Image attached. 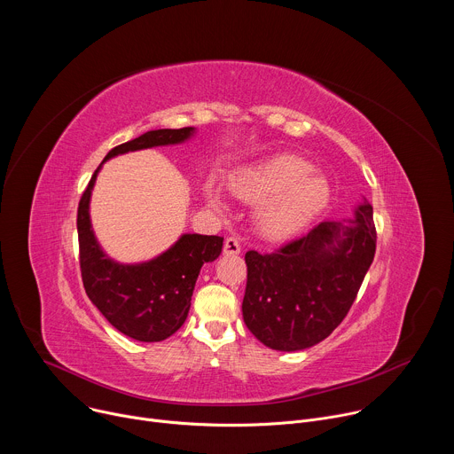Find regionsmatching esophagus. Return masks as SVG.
Masks as SVG:
<instances>
[{"instance_id": "1", "label": "esophagus", "mask_w": 454, "mask_h": 454, "mask_svg": "<svg viewBox=\"0 0 454 454\" xmlns=\"http://www.w3.org/2000/svg\"><path fill=\"white\" fill-rule=\"evenodd\" d=\"M240 253V244L235 237H228L224 240V254H239Z\"/></svg>"}]
</instances>
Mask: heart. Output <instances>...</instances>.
Returning <instances> with one entry per match:
<instances>
[{
    "label": "heart",
    "instance_id": "obj_1",
    "mask_svg": "<svg viewBox=\"0 0 454 454\" xmlns=\"http://www.w3.org/2000/svg\"><path fill=\"white\" fill-rule=\"evenodd\" d=\"M230 188L239 200L258 203L256 228L271 240H286L300 233L333 198L331 181L296 154H275L239 168L230 179ZM207 196L214 208H224L217 190L210 188Z\"/></svg>",
    "mask_w": 454,
    "mask_h": 454
}]
</instances>
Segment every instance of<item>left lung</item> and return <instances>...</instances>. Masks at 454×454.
<instances>
[{
	"label": "left lung",
	"mask_w": 454,
	"mask_h": 454,
	"mask_svg": "<svg viewBox=\"0 0 454 454\" xmlns=\"http://www.w3.org/2000/svg\"><path fill=\"white\" fill-rule=\"evenodd\" d=\"M375 240L373 210L363 198L345 224L323 221L270 254L247 251L242 317L249 333L280 352L331 336L356 300Z\"/></svg>",
	"instance_id": "obj_1"
}]
</instances>
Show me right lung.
Returning <instances> with one entry per match:
<instances>
[{
    "instance_id": "obj_1",
    "label": "right lung",
    "mask_w": 454,
    "mask_h": 454,
    "mask_svg": "<svg viewBox=\"0 0 454 454\" xmlns=\"http://www.w3.org/2000/svg\"><path fill=\"white\" fill-rule=\"evenodd\" d=\"M193 135L196 127L156 129L111 149L79 203L77 231L84 289L111 325L137 341H163L183 325L200 271L203 264L214 262L221 254L223 237L183 233L167 251L147 262H116L95 237L90 217L91 192L107 160L142 149L184 144Z\"/></svg>"
}]
</instances>
